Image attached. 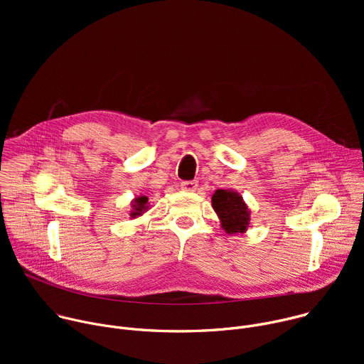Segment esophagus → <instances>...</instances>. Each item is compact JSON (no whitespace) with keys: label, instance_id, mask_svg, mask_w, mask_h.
Segmentation results:
<instances>
[{"label":"esophagus","instance_id":"34e87169","mask_svg":"<svg viewBox=\"0 0 364 364\" xmlns=\"http://www.w3.org/2000/svg\"><path fill=\"white\" fill-rule=\"evenodd\" d=\"M181 190H184V191H196V188H197V181H183L181 184Z\"/></svg>","mask_w":364,"mask_h":364}]
</instances>
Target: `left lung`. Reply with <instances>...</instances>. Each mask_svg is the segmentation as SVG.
I'll use <instances>...</instances> for the list:
<instances>
[{"instance_id": "left-lung-1", "label": "left lung", "mask_w": 364, "mask_h": 364, "mask_svg": "<svg viewBox=\"0 0 364 364\" xmlns=\"http://www.w3.org/2000/svg\"><path fill=\"white\" fill-rule=\"evenodd\" d=\"M212 207L215 209L220 228L228 235L245 233L250 222V210L243 197L230 188H219L212 196Z\"/></svg>"}]
</instances>
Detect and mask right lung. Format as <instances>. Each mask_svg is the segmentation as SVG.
Instances as JSON below:
<instances>
[{
    "instance_id": "add662e5",
    "label": "right lung",
    "mask_w": 364,
    "mask_h": 364,
    "mask_svg": "<svg viewBox=\"0 0 364 364\" xmlns=\"http://www.w3.org/2000/svg\"><path fill=\"white\" fill-rule=\"evenodd\" d=\"M149 209V203H148V197L146 196H138L131 201V210H129V216L131 219H136L139 216H142L145 212H148Z\"/></svg>"
}]
</instances>
